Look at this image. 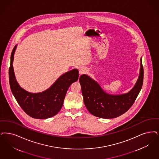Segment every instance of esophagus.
I'll return each instance as SVG.
<instances>
[{"label":"esophagus","mask_w":159,"mask_h":159,"mask_svg":"<svg viewBox=\"0 0 159 159\" xmlns=\"http://www.w3.org/2000/svg\"><path fill=\"white\" fill-rule=\"evenodd\" d=\"M79 74H80V75H83V74L86 73V70L84 68H83V67H81V68L79 69Z\"/></svg>","instance_id":"obj_1"}]
</instances>
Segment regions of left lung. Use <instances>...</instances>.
<instances>
[{
  "label": "left lung",
  "instance_id": "obj_1",
  "mask_svg": "<svg viewBox=\"0 0 159 159\" xmlns=\"http://www.w3.org/2000/svg\"><path fill=\"white\" fill-rule=\"evenodd\" d=\"M140 74L133 88L128 93L112 95L105 92L99 84L86 75L79 78L83 101L91 114L102 118H116L126 112L133 105L143 83L144 70L142 57L140 59Z\"/></svg>",
  "mask_w": 159,
  "mask_h": 159
}]
</instances>
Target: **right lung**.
I'll list each match as a JSON object with an SVG mask.
<instances>
[{
  "label": "right lung",
  "mask_w": 159,
  "mask_h": 159,
  "mask_svg": "<svg viewBox=\"0 0 159 159\" xmlns=\"http://www.w3.org/2000/svg\"><path fill=\"white\" fill-rule=\"evenodd\" d=\"M17 45L11 53L9 70L11 91L19 106L26 114L36 119H47L56 115L63 105L67 91L79 78L76 69L69 71L58 78L48 89L39 93H31L22 88L15 76L13 67V57Z\"/></svg>",
  "instance_id": "obj_1"
}]
</instances>
